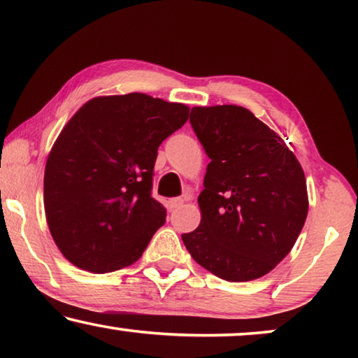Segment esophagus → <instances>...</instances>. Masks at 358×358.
Wrapping results in <instances>:
<instances>
[{
	"label": "esophagus",
	"instance_id": "obj_1",
	"mask_svg": "<svg viewBox=\"0 0 358 358\" xmlns=\"http://www.w3.org/2000/svg\"><path fill=\"white\" fill-rule=\"evenodd\" d=\"M182 203H184V199H180V197H174V199H169V200H168V207H169V210L179 208Z\"/></svg>",
	"mask_w": 358,
	"mask_h": 358
}]
</instances>
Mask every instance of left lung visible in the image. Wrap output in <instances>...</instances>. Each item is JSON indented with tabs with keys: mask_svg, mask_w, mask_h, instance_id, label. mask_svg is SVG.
Instances as JSON below:
<instances>
[{
	"mask_svg": "<svg viewBox=\"0 0 358 358\" xmlns=\"http://www.w3.org/2000/svg\"><path fill=\"white\" fill-rule=\"evenodd\" d=\"M190 125L210 158L199 195L202 220L182 234L213 275L249 282L292 251L308 215L301 164L275 131L239 106L192 107Z\"/></svg>",
	"mask_w": 358,
	"mask_h": 358,
	"instance_id": "8db88e82",
	"label": "left lung"
}]
</instances>
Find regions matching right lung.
Here are the masks:
<instances>
[{
  "instance_id": "add662e5",
  "label": "right lung",
  "mask_w": 358,
  "mask_h": 358,
  "mask_svg": "<svg viewBox=\"0 0 358 358\" xmlns=\"http://www.w3.org/2000/svg\"><path fill=\"white\" fill-rule=\"evenodd\" d=\"M189 107L141 92L87 101L58 135L43 178L52 238L71 264L96 273L138 261L166 222L151 197L158 148Z\"/></svg>"
}]
</instances>
